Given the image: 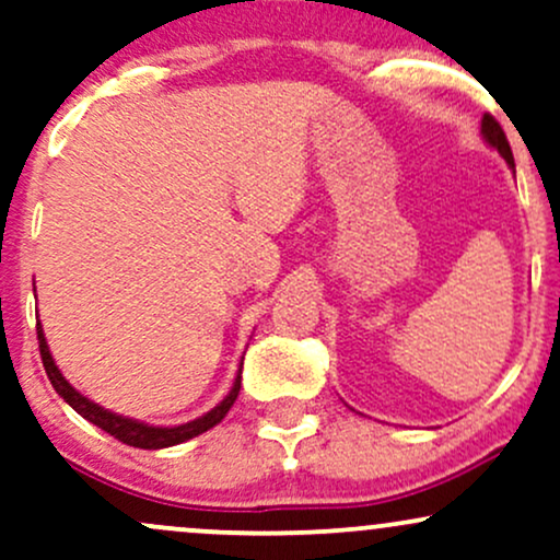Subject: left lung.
Returning <instances> with one entry per match:
<instances>
[{
  "instance_id": "8db88e82",
  "label": "left lung",
  "mask_w": 560,
  "mask_h": 560,
  "mask_svg": "<svg viewBox=\"0 0 560 560\" xmlns=\"http://www.w3.org/2000/svg\"><path fill=\"white\" fill-rule=\"evenodd\" d=\"M481 137L487 139V144L494 147V150L503 155V160L508 165H511V168H516V165H513V152H511V144H508V139H505V131L500 128V124L492 118L490 113L481 118Z\"/></svg>"
}]
</instances>
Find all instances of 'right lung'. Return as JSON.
<instances>
[{"label": "right lung", "mask_w": 560, "mask_h": 560, "mask_svg": "<svg viewBox=\"0 0 560 560\" xmlns=\"http://www.w3.org/2000/svg\"><path fill=\"white\" fill-rule=\"evenodd\" d=\"M36 334H38V352H42L44 371H47L49 382H52L57 395H60L62 400H66L70 408L75 410V413H81L83 419L92 421L94 427L102 429V432H107L110 436H115V440L126 442V445H131V447H141V450L173 447V445H182V442H186V440H191V436L208 432V429H213L215 423L223 421V416L231 410V405H234L236 395H240V387H242V369H240V374H236L234 387H231L229 395L223 397V400L218 402L213 410H208L205 416H199V419L189 421V423H182V427H147V423H141V421L126 419V416L110 413V410L100 408L96 402L86 400L79 389L70 387L68 378L60 374V369H57L52 361V352H49L47 339H44L42 324H36Z\"/></svg>", "instance_id": "obj_1"}]
</instances>
